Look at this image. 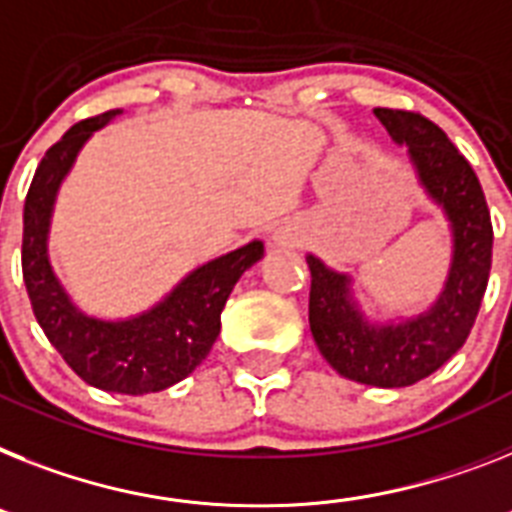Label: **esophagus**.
Segmentation results:
<instances>
[{
    "label": "esophagus",
    "mask_w": 512,
    "mask_h": 512,
    "mask_svg": "<svg viewBox=\"0 0 512 512\" xmlns=\"http://www.w3.org/2000/svg\"><path fill=\"white\" fill-rule=\"evenodd\" d=\"M274 240H277L280 246H293V243H295V238L287 230H277V232H274Z\"/></svg>",
    "instance_id": "34e87169"
}]
</instances>
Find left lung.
I'll list each match as a JSON object with an SVG mask.
<instances>
[{"mask_svg":"<svg viewBox=\"0 0 512 512\" xmlns=\"http://www.w3.org/2000/svg\"><path fill=\"white\" fill-rule=\"evenodd\" d=\"M374 114L392 141L408 146L418 180L450 219L453 264L445 290L411 322L369 324L350 298L348 274L306 256L308 324L319 353L340 377L371 387H408L450 361L471 335L492 269L494 235L479 177L445 130L405 109L379 107Z\"/></svg>","mask_w":512,"mask_h":512,"instance_id":"left-lung-1","label":"left lung"}]
</instances>
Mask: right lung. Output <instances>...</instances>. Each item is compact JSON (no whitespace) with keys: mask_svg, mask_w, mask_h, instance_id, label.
I'll use <instances>...</instances> for the list:
<instances>
[{"mask_svg":"<svg viewBox=\"0 0 512 512\" xmlns=\"http://www.w3.org/2000/svg\"><path fill=\"white\" fill-rule=\"evenodd\" d=\"M114 114L120 109L73 125L36 167L23 209V280L36 322L83 382L107 392L146 395L185 379L209 356L232 287L264 256V243L253 240L198 266L162 303L125 322H101L78 311L49 266L46 235L59 183L83 143Z\"/></svg>","mask_w":512,"mask_h":512,"instance_id":"1","label":"right lung"}]
</instances>
